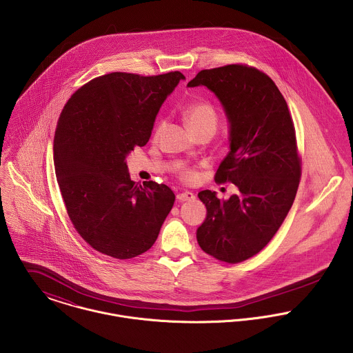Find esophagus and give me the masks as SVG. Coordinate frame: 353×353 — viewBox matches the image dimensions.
Returning <instances> with one entry per match:
<instances>
[{
    "mask_svg": "<svg viewBox=\"0 0 353 353\" xmlns=\"http://www.w3.org/2000/svg\"><path fill=\"white\" fill-rule=\"evenodd\" d=\"M176 199L179 202L193 201L194 200V194L190 192H182L179 194H176Z\"/></svg>",
    "mask_w": 353,
    "mask_h": 353,
    "instance_id": "obj_1",
    "label": "esophagus"
}]
</instances>
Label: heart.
Returning a JSON list of instances; mask_svg holds the SVG:
<instances>
[{
	"label": "heart",
	"instance_id": "heart-1",
	"mask_svg": "<svg viewBox=\"0 0 353 353\" xmlns=\"http://www.w3.org/2000/svg\"><path fill=\"white\" fill-rule=\"evenodd\" d=\"M182 115L185 118V121L188 122L189 128L193 130V133L197 136L200 133H208V134H213L219 126V115L216 108L208 103V101H194L189 105H186L182 111ZM164 126V121L159 119L152 130V137L153 140L159 139L161 130ZM174 174L176 175V178L185 183H193L197 181L199 174L196 171V168L189 167L183 163H178L174 165L172 168Z\"/></svg>",
	"mask_w": 353,
	"mask_h": 353
}]
</instances>
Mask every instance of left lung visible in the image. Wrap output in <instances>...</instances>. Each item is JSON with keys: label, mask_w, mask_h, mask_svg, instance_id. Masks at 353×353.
Here are the masks:
<instances>
[{"label": "left lung", "mask_w": 353, "mask_h": 353, "mask_svg": "<svg viewBox=\"0 0 353 353\" xmlns=\"http://www.w3.org/2000/svg\"><path fill=\"white\" fill-rule=\"evenodd\" d=\"M208 87L228 117L231 151L214 181L239 192L221 200L199 193L208 214L197 241L213 258L238 263L261 252L287 217L302 175L295 126L274 81L243 63L203 69L188 87Z\"/></svg>", "instance_id": "1"}]
</instances>
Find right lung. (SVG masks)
<instances>
[{"label": "right lung", "instance_id": "1", "mask_svg": "<svg viewBox=\"0 0 353 353\" xmlns=\"http://www.w3.org/2000/svg\"><path fill=\"white\" fill-rule=\"evenodd\" d=\"M181 72L141 76L112 72L92 79L66 101L54 136V167L68 216L97 252L117 259L150 250L175 194L128 172L126 154L151 137L160 105Z\"/></svg>", "mask_w": 353, "mask_h": 353}]
</instances>
